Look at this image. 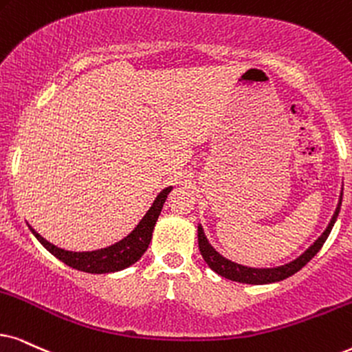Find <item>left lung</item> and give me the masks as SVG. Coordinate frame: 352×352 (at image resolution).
Returning a JSON list of instances; mask_svg holds the SVG:
<instances>
[{"instance_id":"left-lung-1","label":"left lung","mask_w":352,"mask_h":352,"mask_svg":"<svg viewBox=\"0 0 352 352\" xmlns=\"http://www.w3.org/2000/svg\"><path fill=\"white\" fill-rule=\"evenodd\" d=\"M341 201H342V193L340 197V203H338V208L333 214L330 224L324 232L320 235V237L315 240V243L309 248L305 253L297 258V260L291 261V263L284 265V266H278V268H248V266H242L239 263H234V261L228 260L222 255H219L214 248L209 245L206 235L203 232L201 226H198V245H199V252L206 261L209 268H211L214 273L221 274L222 278L230 279V281H237V283H245V284H268V283H278L283 281V279L289 278L294 273H297L300 268L309 263L312 258L317 255L320 248L323 247L324 240L328 239L330 235L333 226H335V221L338 214H340V208H341Z\"/></svg>"}]
</instances>
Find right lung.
<instances>
[{"label":"right lung","mask_w":352,"mask_h":352,"mask_svg":"<svg viewBox=\"0 0 352 352\" xmlns=\"http://www.w3.org/2000/svg\"><path fill=\"white\" fill-rule=\"evenodd\" d=\"M172 186H167L166 190H162L157 195V198L154 199L153 206L149 208V211L146 212L143 219L140 221V224L136 226L135 230L130 235H126L123 240L115 243L112 247L100 248L96 252H68L63 248H58L53 243L47 242L42 235L35 232L30 228L32 234L37 237V240L52 253L53 256H56L58 260L63 261L65 265L71 266V268L84 271V273H92V274H102V273H113V271H120L128 268L133 263H136L141 256L144 255V252L148 250L151 237H153V230L157 221L159 214H161L164 203H166L167 195L170 193Z\"/></svg>","instance_id":"1"}]
</instances>
